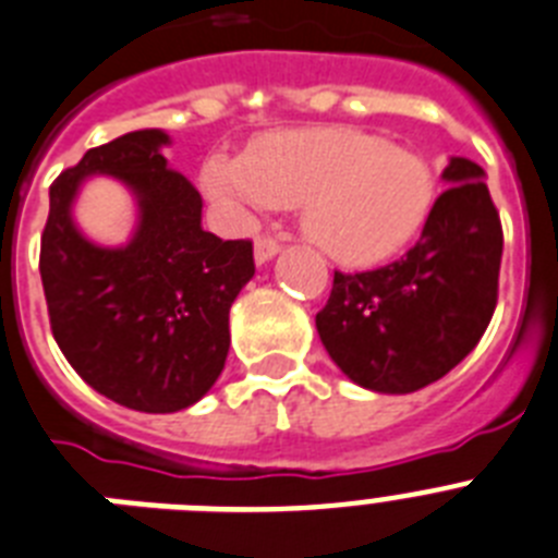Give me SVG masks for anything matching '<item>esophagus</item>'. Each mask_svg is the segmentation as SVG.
<instances>
[{"label":"esophagus","instance_id":"34e87169","mask_svg":"<svg viewBox=\"0 0 558 558\" xmlns=\"http://www.w3.org/2000/svg\"><path fill=\"white\" fill-rule=\"evenodd\" d=\"M278 252H280L278 241L269 239V235H260V239L255 241V264H266V260H272Z\"/></svg>","mask_w":558,"mask_h":558}]
</instances>
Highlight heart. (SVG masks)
Instances as JSON below:
<instances>
[{
    "mask_svg": "<svg viewBox=\"0 0 558 558\" xmlns=\"http://www.w3.org/2000/svg\"><path fill=\"white\" fill-rule=\"evenodd\" d=\"M202 187L239 216L303 205L306 239L348 266L390 258L435 205V173L421 154L351 125L272 132L246 157L213 154Z\"/></svg>",
    "mask_w": 558,
    "mask_h": 558,
    "instance_id": "1",
    "label": "heart"
}]
</instances>
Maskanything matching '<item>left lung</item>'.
I'll use <instances>...</instances> for the list:
<instances>
[{"label": "left lung", "mask_w": 558, "mask_h": 558, "mask_svg": "<svg viewBox=\"0 0 558 558\" xmlns=\"http://www.w3.org/2000/svg\"><path fill=\"white\" fill-rule=\"evenodd\" d=\"M486 171L466 157L444 168L421 239L371 272H333L317 333L348 379L376 393H415L447 376L492 323L502 260L500 213Z\"/></svg>", "instance_id": "left-lung-1"}]
</instances>
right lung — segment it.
<instances>
[{
	"label": "right lung",
	"instance_id": "right-lung-1",
	"mask_svg": "<svg viewBox=\"0 0 558 558\" xmlns=\"http://www.w3.org/2000/svg\"><path fill=\"white\" fill-rule=\"evenodd\" d=\"M159 129L89 148L50 187L41 232V283L50 328L77 376L100 396L177 413L216 385L230 351V306L255 275L252 241H221L202 227V196L168 168ZM89 175L120 178L141 221L123 247H100L71 221Z\"/></svg>",
	"mask_w": 558,
	"mask_h": 558
}]
</instances>
